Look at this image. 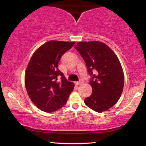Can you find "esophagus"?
I'll use <instances>...</instances> for the list:
<instances>
[{
  "label": "esophagus",
  "instance_id": "obj_1",
  "mask_svg": "<svg viewBox=\"0 0 146 146\" xmlns=\"http://www.w3.org/2000/svg\"><path fill=\"white\" fill-rule=\"evenodd\" d=\"M83 82H82V81H78V82H75V85H77V86H79V85H81L82 84Z\"/></svg>",
  "mask_w": 146,
  "mask_h": 146
}]
</instances>
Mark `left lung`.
Masks as SVG:
<instances>
[{"label": "left lung", "mask_w": 146, "mask_h": 146, "mask_svg": "<svg viewBox=\"0 0 146 146\" xmlns=\"http://www.w3.org/2000/svg\"><path fill=\"white\" fill-rule=\"evenodd\" d=\"M75 48L83 58L91 78L90 97L85 104L98 113L109 110L118 102L122 93L124 76L117 55L104 43L80 42Z\"/></svg>", "instance_id": "obj_1"}]
</instances>
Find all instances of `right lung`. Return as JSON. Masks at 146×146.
Instances as JSON below:
<instances>
[{
    "instance_id": "right-lung-1",
    "label": "right lung",
    "mask_w": 146,
    "mask_h": 146,
    "mask_svg": "<svg viewBox=\"0 0 146 146\" xmlns=\"http://www.w3.org/2000/svg\"><path fill=\"white\" fill-rule=\"evenodd\" d=\"M75 44L51 40L32 55L26 71L25 86L30 99L40 110L54 112L67 102L75 85L67 80L58 65L63 54Z\"/></svg>"
}]
</instances>
